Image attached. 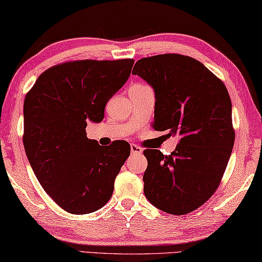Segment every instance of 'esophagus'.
<instances>
[{"label":"esophagus","instance_id":"34e87169","mask_svg":"<svg viewBox=\"0 0 262 262\" xmlns=\"http://www.w3.org/2000/svg\"><path fill=\"white\" fill-rule=\"evenodd\" d=\"M131 154L132 155H142L143 154V148L138 146L137 144H131Z\"/></svg>","mask_w":262,"mask_h":262}]
</instances>
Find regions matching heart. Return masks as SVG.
I'll return each instance as SVG.
<instances>
[{"label":"heart","instance_id":"1","mask_svg":"<svg viewBox=\"0 0 262 262\" xmlns=\"http://www.w3.org/2000/svg\"><path fill=\"white\" fill-rule=\"evenodd\" d=\"M148 85H146V84H137V85H135V88H146Z\"/></svg>","mask_w":262,"mask_h":262}]
</instances>
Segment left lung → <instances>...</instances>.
<instances>
[{
	"mask_svg": "<svg viewBox=\"0 0 262 262\" xmlns=\"http://www.w3.org/2000/svg\"><path fill=\"white\" fill-rule=\"evenodd\" d=\"M132 75L155 89L152 127L180 137L168 156L144 150L145 196L164 212L187 214L219 187L232 154L235 132L228 91L203 63L179 54L139 59Z\"/></svg>",
	"mask_w": 262,
	"mask_h": 262,
	"instance_id": "left-lung-1",
	"label": "left lung"
}]
</instances>
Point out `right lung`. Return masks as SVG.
<instances>
[{"instance_id":"obj_1","label":"right lung","mask_w":262,"mask_h":262,"mask_svg":"<svg viewBox=\"0 0 262 262\" xmlns=\"http://www.w3.org/2000/svg\"><path fill=\"white\" fill-rule=\"evenodd\" d=\"M132 58L80 59L42 72L24 98L23 145L36 178L64 211L88 214L110 200L130 156L124 140L100 146L88 122L104 118L107 100L131 74Z\"/></svg>"}]
</instances>
